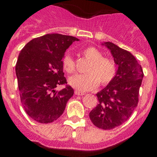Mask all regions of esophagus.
Instances as JSON below:
<instances>
[{
    "label": "esophagus",
    "mask_w": 157,
    "mask_h": 157,
    "mask_svg": "<svg viewBox=\"0 0 157 157\" xmlns=\"http://www.w3.org/2000/svg\"><path fill=\"white\" fill-rule=\"evenodd\" d=\"M75 94H76V95H85L86 94L82 93V92H80V91L78 90H75Z\"/></svg>",
    "instance_id": "esophagus-1"
}]
</instances>
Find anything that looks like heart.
<instances>
[{"label":"heart","mask_w":157,"mask_h":157,"mask_svg":"<svg viewBox=\"0 0 157 157\" xmlns=\"http://www.w3.org/2000/svg\"><path fill=\"white\" fill-rule=\"evenodd\" d=\"M82 54L90 61L85 74H76L69 78L71 87L81 91L95 89L100 83L107 86L114 79L117 74V65L109 57L103 56V53L97 48L89 46L82 50ZM62 66L67 73H73L76 63L71 54L66 53L62 59Z\"/></svg>","instance_id":"b5f03b06"}]
</instances>
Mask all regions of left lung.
Masks as SVG:
<instances>
[{
	"mask_svg": "<svg viewBox=\"0 0 157 157\" xmlns=\"http://www.w3.org/2000/svg\"><path fill=\"white\" fill-rule=\"evenodd\" d=\"M118 65L114 79L96 95L98 103L90 118L99 129H112L126 121L139 103L144 71L132 54L112 42L104 44Z\"/></svg>",
	"mask_w": 157,
	"mask_h": 157,
	"instance_id": "1",
	"label": "left lung"
}]
</instances>
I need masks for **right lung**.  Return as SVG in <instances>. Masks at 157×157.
I'll return each instance as SVG.
<instances>
[{
    "instance_id": "obj_1",
    "label": "right lung",
    "mask_w": 157,
    "mask_h": 157,
    "mask_svg": "<svg viewBox=\"0 0 157 157\" xmlns=\"http://www.w3.org/2000/svg\"><path fill=\"white\" fill-rule=\"evenodd\" d=\"M75 40H79L58 33L46 34L29 41L19 53L15 71L21 103L36 122L56 121L73 95V89L68 85L59 91L55 88L67 84L62 59Z\"/></svg>"
}]
</instances>
